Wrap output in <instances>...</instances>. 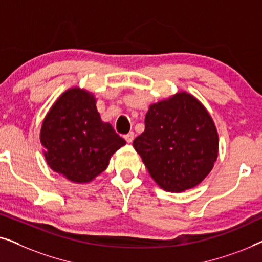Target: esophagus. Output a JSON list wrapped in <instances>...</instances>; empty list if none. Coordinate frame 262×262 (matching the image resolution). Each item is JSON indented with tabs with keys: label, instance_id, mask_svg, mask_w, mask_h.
Listing matches in <instances>:
<instances>
[{
	"label": "esophagus",
	"instance_id": "34e87169",
	"mask_svg": "<svg viewBox=\"0 0 262 262\" xmlns=\"http://www.w3.org/2000/svg\"><path fill=\"white\" fill-rule=\"evenodd\" d=\"M124 138L127 143H132V142H134V139H135V132H128L127 135L124 136Z\"/></svg>",
	"mask_w": 262,
	"mask_h": 262
}]
</instances>
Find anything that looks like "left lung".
I'll return each mask as SVG.
<instances>
[{"label":"left lung","mask_w":262,"mask_h":262,"mask_svg":"<svg viewBox=\"0 0 262 262\" xmlns=\"http://www.w3.org/2000/svg\"><path fill=\"white\" fill-rule=\"evenodd\" d=\"M134 148L161 188L180 193L212 170L220 138L205 106L194 95L178 92L149 106L145 130Z\"/></svg>","instance_id":"1"}]
</instances>
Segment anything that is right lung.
I'll return each instance as SVG.
<instances>
[{
  "instance_id": "1",
  "label": "right lung",
  "mask_w": 262,
  "mask_h": 262,
  "mask_svg": "<svg viewBox=\"0 0 262 262\" xmlns=\"http://www.w3.org/2000/svg\"><path fill=\"white\" fill-rule=\"evenodd\" d=\"M46 163L74 184H89L108 167L114 152L126 142L102 121L94 93L67 89L46 113L40 128Z\"/></svg>"
}]
</instances>
